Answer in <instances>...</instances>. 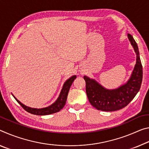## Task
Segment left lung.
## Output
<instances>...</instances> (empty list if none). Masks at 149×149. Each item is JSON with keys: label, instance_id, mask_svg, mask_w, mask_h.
I'll return each instance as SVG.
<instances>
[{"label": "left lung", "instance_id": "left-lung-1", "mask_svg": "<svg viewBox=\"0 0 149 149\" xmlns=\"http://www.w3.org/2000/svg\"><path fill=\"white\" fill-rule=\"evenodd\" d=\"M136 55V62L129 79L122 86L114 89H107L95 79L84 77L86 84V93L91 105L97 110L114 111L129 104L137 94L143 79V67L139 56L138 46L133 36L127 34Z\"/></svg>", "mask_w": 149, "mask_h": 149}]
</instances>
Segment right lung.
I'll list each match as a JSON object with an SVG mask.
<instances>
[{"mask_svg":"<svg viewBox=\"0 0 149 149\" xmlns=\"http://www.w3.org/2000/svg\"><path fill=\"white\" fill-rule=\"evenodd\" d=\"M76 78V75H73L72 77H71L70 78L68 79L66 81L64 84H63V87L62 89V91L60 92V95H59L58 98L57 99L55 102L51 105L48 106L47 107L41 108V109H36V108H31L27 106L22 104V103L20 102L17 99H16L15 96L13 95L15 100L17 101V102L22 106V107L27 112L31 113L33 115H49L52 114V113H57L62 109L64 107L65 104L66 100H67L68 97V94L69 92L70 88L73 81H74V79Z\"/></svg>","mask_w":149,"mask_h":149,"instance_id":"right-lung-1","label":"right lung"}]
</instances>
